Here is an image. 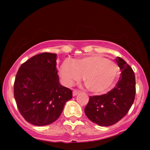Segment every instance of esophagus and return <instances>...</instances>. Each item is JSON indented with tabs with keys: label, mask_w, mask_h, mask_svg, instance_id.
I'll return each mask as SVG.
<instances>
[{
	"label": "esophagus",
	"mask_w": 150,
	"mask_h": 150,
	"mask_svg": "<svg viewBox=\"0 0 150 150\" xmlns=\"http://www.w3.org/2000/svg\"><path fill=\"white\" fill-rule=\"evenodd\" d=\"M79 91H77V90H75V89H74V90L73 91V97H75V96H77V94H79Z\"/></svg>",
	"instance_id": "obj_1"
}]
</instances>
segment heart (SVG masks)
I'll list each match as a JSON object with an SVG mask.
<instances>
[{"mask_svg":"<svg viewBox=\"0 0 150 150\" xmlns=\"http://www.w3.org/2000/svg\"><path fill=\"white\" fill-rule=\"evenodd\" d=\"M119 68L114 62L101 55H92L63 61L59 69L60 76L66 86H72L84 75V81L96 94L104 92L111 87L118 75Z\"/></svg>","mask_w":150,"mask_h":150,"instance_id":"obj_1","label":"heart"}]
</instances>
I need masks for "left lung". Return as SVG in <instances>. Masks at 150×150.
Masks as SVG:
<instances>
[{"instance_id":"obj_1","label":"left lung","mask_w":150,"mask_h":150,"mask_svg":"<svg viewBox=\"0 0 150 150\" xmlns=\"http://www.w3.org/2000/svg\"><path fill=\"white\" fill-rule=\"evenodd\" d=\"M116 61L121 70L114 88L102 95L89 97L85 108L87 118L100 126H110L124 117L135 97V77L131 67L121 58Z\"/></svg>"}]
</instances>
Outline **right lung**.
I'll return each mask as SVG.
<instances>
[{"mask_svg": "<svg viewBox=\"0 0 150 150\" xmlns=\"http://www.w3.org/2000/svg\"><path fill=\"white\" fill-rule=\"evenodd\" d=\"M56 54L42 53L22 63L14 82V97L21 115L37 126L49 125L61 116L71 89L59 82Z\"/></svg>", "mask_w": 150, "mask_h": 150, "instance_id": "obj_1", "label": "right lung"}]
</instances>
